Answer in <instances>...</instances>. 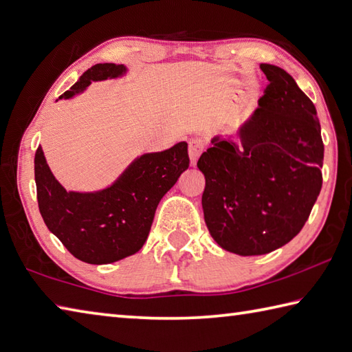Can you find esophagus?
<instances>
[{"mask_svg":"<svg viewBox=\"0 0 352 352\" xmlns=\"http://www.w3.org/2000/svg\"><path fill=\"white\" fill-rule=\"evenodd\" d=\"M204 148H205V142H204L202 138L190 139V142H188V155H190L191 165H195L197 162V157L201 156Z\"/></svg>","mask_w":352,"mask_h":352,"instance_id":"obj_1","label":"esophagus"}]
</instances>
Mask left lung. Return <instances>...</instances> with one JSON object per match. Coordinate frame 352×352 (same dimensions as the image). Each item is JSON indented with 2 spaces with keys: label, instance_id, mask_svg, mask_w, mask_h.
I'll return each mask as SVG.
<instances>
[{
  "label": "left lung",
  "instance_id": "8db88e82",
  "mask_svg": "<svg viewBox=\"0 0 352 352\" xmlns=\"http://www.w3.org/2000/svg\"><path fill=\"white\" fill-rule=\"evenodd\" d=\"M270 81L237 139L214 136L197 168L204 219L219 247L267 254L300 233L322 188L323 141L316 107L293 76L261 64Z\"/></svg>",
  "mask_w": 352,
  "mask_h": 352
}]
</instances>
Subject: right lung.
I'll return each mask as SVG.
<instances>
[{"mask_svg": "<svg viewBox=\"0 0 352 352\" xmlns=\"http://www.w3.org/2000/svg\"><path fill=\"white\" fill-rule=\"evenodd\" d=\"M125 72L122 64H96L58 99H70L91 81L118 78ZM187 147V142H177L168 150L139 156L110 187L94 193L65 190L38 147L35 182L39 213L79 261L94 265L121 261L138 253L147 241L159 201L188 168Z\"/></svg>", "mask_w": 352, "mask_h": 352, "instance_id": "right-lung-1", "label": "right lung"}]
</instances>
